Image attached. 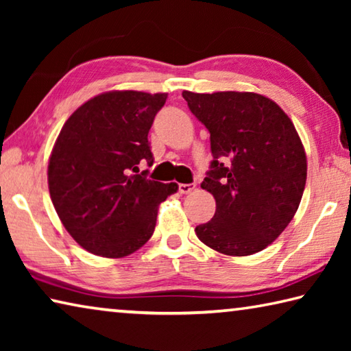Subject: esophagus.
Wrapping results in <instances>:
<instances>
[{
    "instance_id": "34e87169",
    "label": "esophagus",
    "mask_w": 351,
    "mask_h": 351,
    "mask_svg": "<svg viewBox=\"0 0 351 351\" xmlns=\"http://www.w3.org/2000/svg\"><path fill=\"white\" fill-rule=\"evenodd\" d=\"M195 184H180V187H178V190H180V193H190L192 190H195Z\"/></svg>"
}]
</instances>
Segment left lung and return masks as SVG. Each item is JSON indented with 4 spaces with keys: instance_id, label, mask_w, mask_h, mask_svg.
Wrapping results in <instances>:
<instances>
[{
    "instance_id": "left-lung-1",
    "label": "left lung",
    "mask_w": 351,
    "mask_h": 351,
    "mask_svg": "<svg viewBox=\"0 0 351 351\" xmlns=\"http://www.w3.org/2000/svg\"><path fill=\"white\" fill-rule=\"evenodd\" d=\"M210 133L213 161L201 187L215 215L195 228L215 251L243 257L269 246L295 215L306 182V154L294 123L257 93L182 91Z\"/></svg>"
}]
</instances>
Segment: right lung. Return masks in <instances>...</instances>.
<instances>
[{
	"mask_svg": "<svg viewBox=\"0 0 351 351\" xmlns=\"http://www.w3.org/2000/svg\"><path fill=\"white\" fill-rule=\"evenodd\" d=\"M167 94L110 91L64 122L47 165L52 204L64 229L88 252L121 258L150 240L158 207L178 190L139 173L153 164L148 132Z\"/></svg>",
	"mask_w": 351,
	"mask_h": 351,
	"instance_id": "add662e5",
	"label": "right lung"
}]
</instances>
